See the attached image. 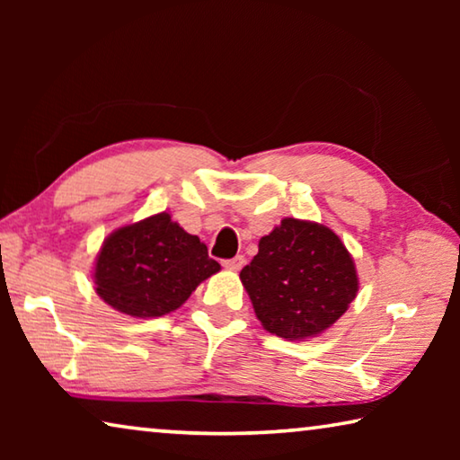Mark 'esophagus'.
<instances>
[{
    "instance_id": "esophagus-1",
    "label": "esophagus",
    "mask_w": 460,
    "mask_h": 460,
    "mask_svg": "<svg viewBox=\"0 0 460 460\" xmlns=\"http://www.w3.org/2000/svg\"><path fill=\"white\" fill-rule=\"evenodd\" d=\"M223 266L227 268V270H235V271H237V270H241V268L245 266V258H243V255H235V258L225 260Z\"/></svg>"
}]
</instances>
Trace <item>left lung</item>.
I'll use <instances>...</instances> for the list:
<instances>
[{
	"instance_id": "obj_1",
	"label": "left lung",
	"mask_w": 460,
	"mask_h": 460,
	"mask_svg": "<svg viewBox=\"0 0 460 460\" xmlns=\"http://www.w3.org/2000/svg\"><path fill=\"white\" fill-rule=\"evenodd\" d=\"M239 278L263 329L288 341L329 329L359 290L353 258L337 233L290 217L260 239L258 255Z\"/></svg>"
}]
</instances>
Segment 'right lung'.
<instances>
[{
	"label": "right lung",
	"mask_w": 460,
	"mask_h": 460,
	"mask_svg": "<svg viewBox=\"0 0 460 460\" xmlns=\"http://www.w3.org/2000/svg\"><path fill=\"white\" fill-rule=\"evenodd\" d=\"M219 270L197 235L160 213L103 241L95 261V290L123 314L154 318L182 306L202 279Z\"/></svg>",
	"instance_id": "add662e5"
}]
</instances>
